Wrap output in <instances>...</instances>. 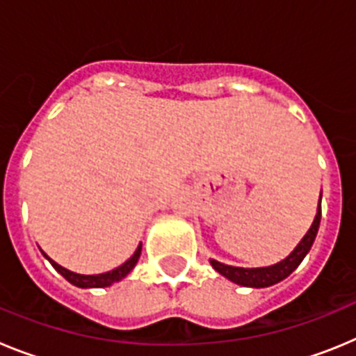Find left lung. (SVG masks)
<instances>
[{"label": "left lung", "mask_w": 356, "mask_h": 356, "mask_svg": "<svg viewBox=\"0 0 356 356\" xmlns=\"http://www.w3.org/2000/svg\"><path fill=\"white\" fill-rule=\"evenodd\" d=\"M321 222V205L317 209V216L314 219L312 226L307 232V235L303 237V241L296 246V250L289 254L287 259L282 260L280 264H275L271 267H259V269H244V267H232L225 266L221 262H216L212 260V267L217 273H221L222 276H226L228 280L235 282L238 285H244V287H269V285H275L282 280L287 278L296 267L300 266L301 260L305 259V254L310 251L314 241H316L317 229H319Z\"/></svg>", "instance_id": "obj_1"}]
</instances>
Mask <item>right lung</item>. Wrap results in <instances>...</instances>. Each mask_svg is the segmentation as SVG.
I'll return each mask as SVG.
<instances>
[{"label":"right lung","mask_w":356,"mask_h":356,"mask_svg":"<svg viewBox=\"0 0 356 356\" xmlns=\"http://www.w3.org/2000/svg\"><path fill=\"white\" fill-rule=\"evenodd\" d=\"M140 250H143V244H139V248L135 250L134 257H131L130 260H127V262L122 264V266H119L118 269H114V271L103 273V275H76V273L67 271L65 267H62V266H58L56 262H53L51 259H48V254H44V257H46V259L51 262V266L55 267L56 271L60 273L65 280H67L69 284L76 285V287H81V289H90V287H108V285H112L114 282H119V280L124 278V276H127L128 273L134 269L135 264H137V260H139Z\"/></svg>","instance_id":"add662e5"}]
</instances>
